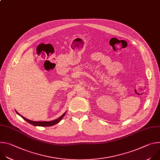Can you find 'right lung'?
Instances as JSON below:
<instances>
[{
  "label": "right lung",
  "mask_w": 160,
  "mask_h": 160,
  "mask_svg": "<svg viewBox=\"0 0 160 160\" xmlns=\"http://www.w3.org/2000/svg\"><path fill=\"white\" fill-rule=\"evenodd\" d=\"M17 114H18V115L19 116H21L22 118H23L25 121H27V122H28L29 123L34 125V126H40V127H49V126H52V125H56V123H58L62 118V117L65 115V112L63 114V115L60 117L59 118L55 120H53V121H51V122H34V121H32V120H28L27 118H25V117H23L22 116L20 115L16 111Z\"/></svg>",
  "instance_id": "add662e5"
}]
</instances>
